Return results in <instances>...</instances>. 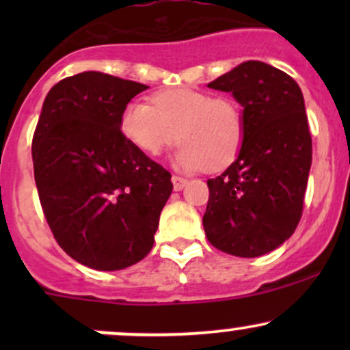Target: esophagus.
Wrapping results in <instances>:
<instances>
[{
	"instance_id": "obj_1",
	"label": "esophagus",
	"mask_w": 350,
	"mask_h": 350,
	"mask_svg": "<svg viewBox=\"0 0 350 350\" xmlns=\"http://www.w3.org/2000/svg\"><path fill=\"white\" fill-rule=\"evenodd\" d=\"M171 180H172V187H174V191H180V189H183L187 184V179L183 178V176L172 174Z\"/></svg>"
}]
</instances>
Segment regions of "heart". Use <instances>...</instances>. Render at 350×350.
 Masks as SVG:
<instances>
[{
	"instance_id": "b5f03b06",
	"label": "heart",
	"mask_w": 350,
	"mask_h": 350,
	"mask_svg": "<svg viewBox=\"0 0 350 350\" xmlns=\"http://www.w3.org/2000/svg\"><path fill=\"white\" fill-rule=\"evenodd\" d=\"M120 128L148 156H159L176 139L183 142L174 156L180 170H220L242 148L245 115L227 95L176 87L152 94L151 105L143 100L128 103Z\"/></svg>"
}]
</instances>
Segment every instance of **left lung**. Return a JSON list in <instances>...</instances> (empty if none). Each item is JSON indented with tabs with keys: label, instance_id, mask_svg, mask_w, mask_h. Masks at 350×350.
<instances>
[{
	"label": "left lung",
	"instance_id": "1",
	"mask_svg": "<svg viewBox=\"0 0 350 350\" xmlns=\"http://www.w3.org/2000/svg\"><path fill=\"white\" fill-rule=\"evenodd\" d=\"M208 87L232 92L243 107L239 156L207 180L202 224L208 242L243 258L275 250L303 215L312 161L304 98L295 79L260 60H247Z\"/></svg>",
	"mask_w": 350,
	"mask_h": 350
}]
</instances>
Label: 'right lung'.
Listing matches in <instances>:
<instances>
[{"instance_id":"add662e5","label":"right lung","mask_w":350,"mask_h":350,"mask_svg":"<svg viewBox=\"0 0 350 350\" xmlns=\"http://www.w3.org/2000/svg\"><path fill=\"white\" fill-rule=\"evenodd\" d=\"M144 83L82 72L55 83L33 136L44 217L64 252L113 271L150 253L171 174L122 133L124 107Z\"/></svg>"}]
</instances>
